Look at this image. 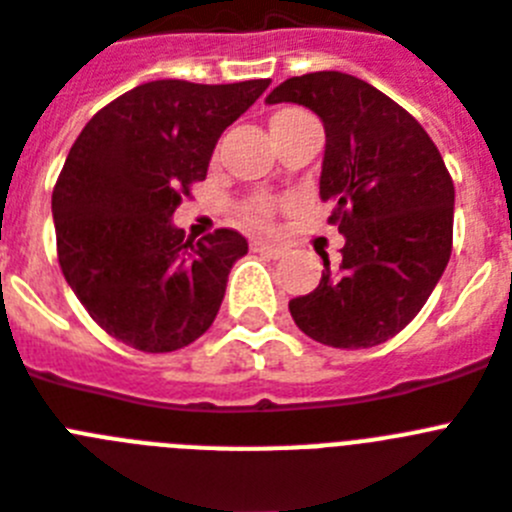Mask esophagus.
<instances>
[{
    "label": "esophagus",
    "instance_id": "1",
    "mask_svg": "<svg viewBox=\"0 0 512 512\" xmlns=\"http://www.w3.org/2000/svg\"><path fill=\"white\" fill-rule=\"evenodd\" d=\"M249 249H252V252H260V255L265 257H281V247H278V244L263 242V239H255V242L249 244Z\"/></svg>",
    "mask_w": 512,
    "mask_h": 512
}]
</instances>
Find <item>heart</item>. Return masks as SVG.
Segmentation results:
<instances>
[{"mask_svg":"<svg viewBox=\"0 0 512 512\" xmlns=\"http://www.w3.org/2000/svg\"><path fill=\"white\" fill-rule=\"evenodd\" d=\"M289 114H296V109L278 111L273 119L289 117ZM242 216H244V221L252 223V226H265V223L270 221V216H273V203H270V200H265V197H255V200H249V203L244 205Z\"/></svg>","mask_w":512,"mask_h":512,"instance_id":"obj_1","label":"heart"}]
</instances>
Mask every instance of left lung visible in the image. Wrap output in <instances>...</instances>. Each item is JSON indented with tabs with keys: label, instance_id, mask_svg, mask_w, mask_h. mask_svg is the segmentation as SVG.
I'll use <instances>...</instances> for the list:
<instances>
[{
	"label": "left lung",
	"instance_id": "8db88e82",
	"mask_svg": "<svg viewBox=\"0 0 512 512\" xmlns=\"http://www.w3.org/2000/svg\"><path fill=\"white\" fill-rule=\"evenodd\" d=\"M265 101L322 119L320 197L346 239L338 268L322 255L320 283L291 299V317L333 349L385 343L419 315L450 260L455 187L440 150L403 106L346 72L289 77Z\"/></svg>",
	"mask_w": 512,
	"mask_h": 512
}]
</instances>
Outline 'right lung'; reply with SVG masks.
Here are the masks:
<instances>
[{
    "label": "right lung",
    "mask_w": 512,
    "mask_h": 512,
    "mask_svg": "<svg viewBox=\"0 0 512 512\" xmlns=\"http://www.w3.org/2000/svg\"><path fill=\"white\" fill-rule=\"evenodd\" d=\"M268 85L153 80L114 98L77 135L51 195L59 268L117 341L166 354L216 320L247 239L218 229L192 242L171 216L208 174L221 132Z\"/></svg>",
    "instance_id": "add662e5"
}]
</instances>
